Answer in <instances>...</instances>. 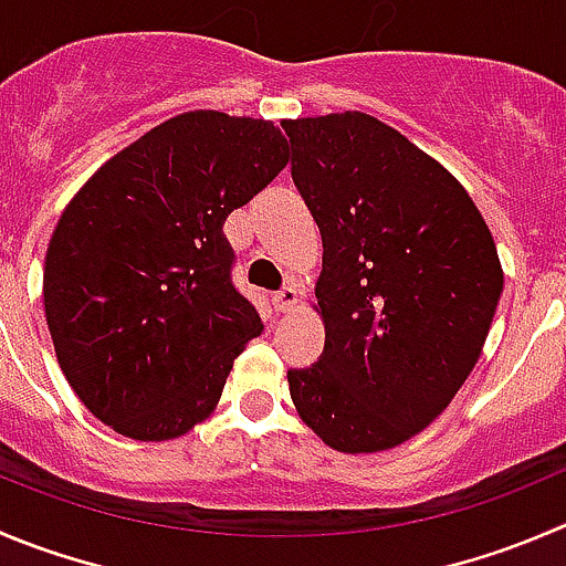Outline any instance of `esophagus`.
<instances>
[{"label":"esophagus","mask_w":566,"mask_h":566,"mask_svg":"<svg viewBox=\"0 0 566 566\" xmlns=\"http://www.w3.org/2000/svg\"><path fill=\"white\" fill-rule=\"evenodd\" d=\"M300 297H303V294H300L297 286H283L277 294H274L272 303L277 311H294L300 305Z\"/></svg>","instance_id":"esophagus-1"}]
</instances>
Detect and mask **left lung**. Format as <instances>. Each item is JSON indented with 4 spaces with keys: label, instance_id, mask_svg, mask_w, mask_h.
<instances>
[{
    "label": "left lung",
    "instance_id": "1",
    "mask_svg": "<svg viewBox=\"0 0 566 566\" xmlns=\"http://www.w3.org/2000/svg\"><path fill=\"white\" fill-rule=\"evenodd\" d=\"M283 130L325 247V349L289 369V391L327 448L380 453L428 428L475 369L503 294L497 247L467 188L369 113Z\"/></svg>",
    "mask_w": 566,
    "mask_h": 566
}]
</instances>
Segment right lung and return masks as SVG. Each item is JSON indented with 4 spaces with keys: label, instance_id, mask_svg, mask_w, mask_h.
I'll use <instances>...</instances> for the list:
<instances>
[{
    "label": "right lung",
    "instance_id": "1",
    "mask_svg": "<svg viewBox=\"0 0 566 566\" xmlns=\"http://www.w3.org/2000/svg\"><path fill=\"white\" fill-rule=\"evenodd\" d=\"M286 164L272 122L188 111L105 160L61 213L46 325L74 395L116 433L169 441L211 417L263 331L230 280L224 222Z\"/></svg>",
    "mask_w": 566,
    "mask_h": 566
}]
</instances>
